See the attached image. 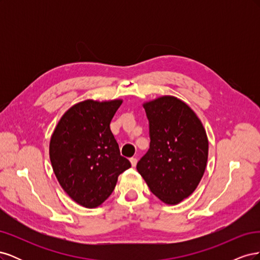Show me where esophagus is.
<instances>
[{
  "label": "esophagus",
  "instance_id": "obj_1",
  "mask_svg": "<svg viewBox=\"0 0 260 260\" xmlns=\"http://www.w3.org/2000/svg\"><path fill=\"white\" fill-rule=\"evenodd\" d=\"M130 162L132 165V167H136L137 166V162H138V159L136 158V157H131L130 158Z\"/></svg>",
  "mask_w": 260,
  "mask_h": 260
}]
</instances>
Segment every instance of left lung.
<instances>
[{
  "label": "left lung",
  "instance_id": "8db88e82",
  "mask_svg": "<svg viewBox=\"0 0 260 260\" xmlns=\"http://www.w3.org/2000/svg\"><path fill=\"white\" fill-rule=\"evenodd\" d=\"M143 106L151 142L137 169L153 194L176 205L195 191L205 172L206 131L192 109L175 96H161Z\"/></svg>",
  "mask_w": 260,
  "mask_h": 260
}]
</instances>
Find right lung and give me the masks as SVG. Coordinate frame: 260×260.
<instances>
[{
    "mask_svg": "<svg viewBox=\"0 0 260 260\" xmlns=\"http://www.w3.org/2000/svg\"><path fill=\"white\" fill-rule=\"evenodd\" d=\"M121 103V100L80 102L60 118L52 135L54 174L64 191L83 207L95 208L105 202L118 176L131 167L109 128Z\"/></svg>",
    "mask_w": 260,
    "mask_h": 260,
    "instance_id": "right-lung-1",
    "label": "right lung"
}]
</instances>
